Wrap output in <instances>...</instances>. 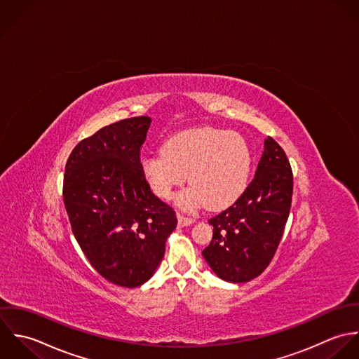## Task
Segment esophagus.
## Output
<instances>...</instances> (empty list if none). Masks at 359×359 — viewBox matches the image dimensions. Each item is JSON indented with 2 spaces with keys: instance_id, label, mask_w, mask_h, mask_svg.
<instances>
[{
  "instance_id": "1",
  "label": "esophagus",
  "mask_w": 359,
  "mask_h": 359,
  "mask_svg": "<svg viewBox=\"0 0 359 359\" xmlns=\"http://www.w3.org/2000/svg\"><path fill=\"white\" fill-rule=\"evenodd\" d=\"M177 220H179V226H182V227L190 226L194 222L191 217H186V216L180 214V212H177Z\"/></svg>"
}]
</instances>
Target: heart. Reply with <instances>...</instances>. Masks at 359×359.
Segmentation results:
<instances>
[{
    "label": "heart",
    "mask_w": 359,
    "mask_h": 359,
    "mask_svg": "<svg viewBox=\"0 0 359 359\" xmlns=\"http://www.w3.org/2000/svg\"><path fill=\"white\" fill-rule=\"evenodd\" d=\"M251 170L245 140L233 132L203 128L177 133L166 140L162 152L142 159V175L155 196L172 198L189 175L190 186L177 197L183 210L208 204L223 210L244 193Z\"/></svg>",
    "instance_id": "heart-1"
}]
</instances>
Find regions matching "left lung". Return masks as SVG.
<instances>
[{
    "label": "left lung",
    "instance_id": "obj_1",
    "mask_svg": "<svg viewBox=\"0 0 359 359\" xmlns=\"http://www.w3.org/2000/svg\"><path fill=\"white\" fill-rule=\"evenodd\" d=\"M292 172L286 152L265 139L255 176L241 197L210 219L214 236L203 257L217 278L245 283L271 264L291 208Z\"/></svg>",
    "mask_w": 359,
    "mask_h": 359
}]
</instances>
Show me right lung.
I'll use <instances>...</instances> for the list:
<instances>
[{
  "instance_id": "add662e5",
  "label": "right lung",
  "mask_w": 359,
  "mask_h": 359,
  "mask_svg": "<svg viewBox=\"0 0 359 359\" xmlns=\"http://www.w3.org/2000/svg\"><path fill=\"white\" fill-rule=\"evenodd\" d=\"M149 125L151 118L137 116L100 129L73 148L64 177L77 244L105 280L129 288L151 279L177 224L142 175Z\"/></svg>"
}]
</instances>
